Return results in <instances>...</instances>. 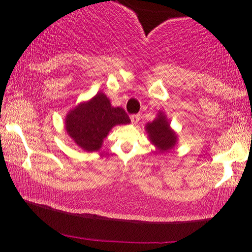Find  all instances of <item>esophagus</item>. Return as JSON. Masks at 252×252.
Here are the masks:
<instances>
[{
	"label": "esophagus",
	"mask_w": 252,
	"mask_h": 252,
	"mask_svg": "<svg viewBox=\"0 0 252 252\" xmlns=\"http://www.w3.org/2000/svg\"><path fill=\"white\" fill-rule=\"evenodd\" d=\"M130 120H132V123L135 125V124L140 122V115H132L130 116Z\"/></svg>",
	"instance_id": "obj_1"
}]
</instances>
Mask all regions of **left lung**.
<instances>
[{"mask_svg": "<svg viewBox=\"0 0 252 252\" xmlns=\"http://www.w3.org/2000/svg\"><path fill=\"white\" fill-rule=\"evenodd\" d=\"M144 128L148 134V139L158 153H167L177 146L178 135L163 111H158L156 118L153 122L147 123Z\"/></svg>", "mask_w": 252, "mask_h": 252, "instance_id": "1", "label": "left lung"}]
</instances>
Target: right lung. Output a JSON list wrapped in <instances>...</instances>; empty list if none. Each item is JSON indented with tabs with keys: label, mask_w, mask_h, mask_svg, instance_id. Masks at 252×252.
I'll use <instances>...</instances> for the list:
<instances>
[{
	"label": "right lung",
	"mask_w": 252,
	"mask_h": 252,
	"mask_svg": "<svg viewBox=\"0 0 252 252\" xmlns=\"http://www.w3.org/2000/svg\"><path fill=\"white\" fill-rule=\"evenodd\" d=\"M130 119L125 110L112 106L104 93L79 103L65 116V130L82 150L98 151L109 132L117 125H127Z\"/></svg>",
	"instance_id": "obj_1"
}]
</instances>
